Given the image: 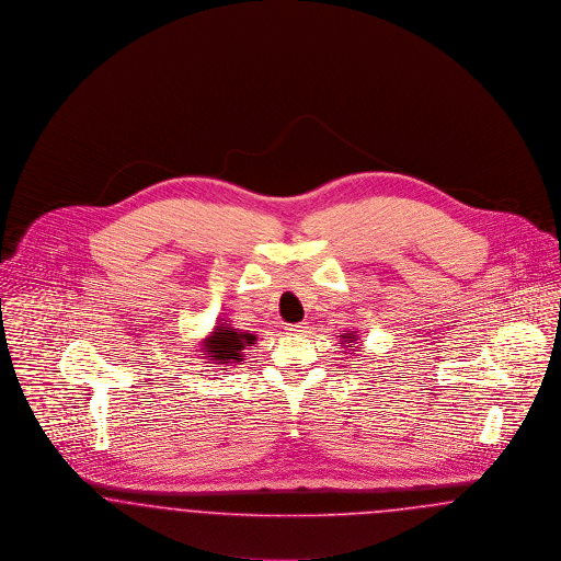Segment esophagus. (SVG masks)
Instances as JSON below:
<instances>
[{
    "mask_svg": "<svg viewBox=\"0 0 561 561\" xmlns=\"http://www.w3.org/2000/svg\"><path fill=\"white\" fill-rule=\"evenodd\" d=\"M289 333H304L306 331V323L287 324Z\"/></svg>",
    "mask_w": 561,
    "mask_h": 561,
    "instance_id": "1",
    "label": "esophagus"
}]
</instances>
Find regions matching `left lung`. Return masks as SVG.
Returning <instances> with one entry per match:
<instances>
[{
    "label": "left lung",
    "mask_w": 561,
    "mask_h": 561,
    "mask_svg": "<svg viewBox=\"0 0 561 561\" xmlns=\"http://www.w3.org/2000/svg\"><path fill=\"white\" fill-rule=\"evenodd\" d=\"M344 342L342 344H346L348 342V346H351V351H354L353 342L356 340V331H351V333H344V335H340Z\"/></svg>",
    "instance_id": "1"
}]
</instances>
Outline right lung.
I'll return each mask as SVG.
<instances>
[{"label": "right lung", "instance_id": "1", "mask_svg": "<svg viewBox=\"0 0 561 561\" xmlns=\"http://www.w3.org/2000/svg\"><path fill=\"white\" fill-rule=\"evenodd\" d=\"M255 335L240 331L230 327V323H217L215 331L208 335L207 340L201 344L203 353L207 354L208 360L215 363L217 367H228V365H238L242 360V351L244 346L255 344ZM207 360V363H208Z\"/></svg>", "mask_w": 561, "mask_h": 561}]
</instances>
